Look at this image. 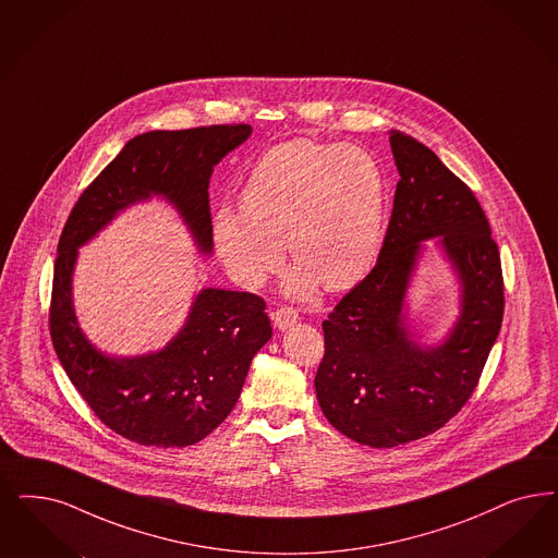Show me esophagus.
Masks as SVG:
<instances>
[{"label": "esophagus", "instance_id": "34e87169", "mask_svg": "<svg viewBox=\"0 0 558 558\" xmlns=\"http://www.w3.org/2000/svg\"><path fill=\"white\" fill-rule=\"evenodd\" d=\"M298 312L293 308H289V306H283V308L277 310L275 314H272V320H275V327L277 329L286 330L289 327H293L295 323H298Z\"/></svg>", "mask_w": 558, "mask_h": 558}]
</instances>
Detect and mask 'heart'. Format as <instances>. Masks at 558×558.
Returning <instances> with one entry per match:
<instances>
[{
	"label": "heart",
	"instance_id": "obj_1",
	"mask_svg": "<svg viewBox=\"0 0 558 558\" xmlns=\"http://www.w3.org/2000/svg\"><path fill=\"white\" fill-rule=\"evenodd\" d=\"M383 169L360 146L316 145L306 138L270 148L242 192V215L221 208L213 240L229 272L258 288L281 267L283 244L298 269L293 295L318 283L355 286L372 269L385 233Z\"/></svg>",
	"mask_w": 558,
	"mask_h": 558
}]
</instances>
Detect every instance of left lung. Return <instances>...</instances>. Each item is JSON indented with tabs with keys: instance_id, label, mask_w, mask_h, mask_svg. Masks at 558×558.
<instances>
[{
	"instance_id": "1",
	"label": "left lung",
	"mask_w": 558,
	"mask_h": 558,
	"mask_svg": "<svg viewBox=\"0 0 558 558\" xmlns=\"http://www.w3.org/2000/svg\"><path fill=\"white\" fill-rule=\"evenodd\" d=\"M399 182L374 269L323 323L314 387L320 410L360 445L389 449L442 428L472 397L495 345L505 288L500 254L474 192L428 146L389 136ZM439 243L462 281V316L434 349L415 344L402 302L424 239Z\"/></svg>"
}]
</instances>
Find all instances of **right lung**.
<instances>
[{
    "mask_svg": "<svg viewBox=\"0 0 558 558\" xmlns=\"http://www.w3.org/2000/svg\"><path fill=\"white\" fill-rule=\"evenodd\" d=\"M248 124L153 130L128 141L84 190L63 226L53 267L49 332L63 371L107 428L153 447H187L233 410L252 357L270 339L267 304L248 291L203 289L186 325L157 353L111 357L76 323L72 272L78 248L124 208L163 196L203 254L213 252L208 180Z\"/></svg>",
    "mask_w": 558,
    "mask_h": 558,
    "instance_id": "obj_1",
    "label": "right lung"
}]
</instances>
